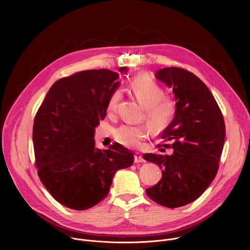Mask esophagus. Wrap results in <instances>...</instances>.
<instances>
[{
	"mask_svg": "<svg viewBox=\"0 0 250 250\" xmlns=\"http://www.w3.org/2000/svg\"><path fill=\"white\" fill-rule=\"evenodd\" d=\"M134 162H136V163H139V162H146V160H145V158H144V156H142L140 153H135V155H134Z\"/></svg>",
	"mask_w": 250,
	"mask_h": 250,
	"instance_id": "1",
	"label": "esophagus"
}]
</instances>
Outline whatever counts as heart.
Instances as JSON below:
<instances>
[{
    "label": "heart",
    "mask_w": 250,
    "mask_h": 250,
    "mask_svg": "<svg viewBox=\"0 0 250 250\" xmlns=\"http://www.w3.org/2000/svg\"><path fill=\"white\" fill-rule=\"evenodd\" d=\"M129 90L146 108V120L153 128H163L171 123L175 115V103L164 97V90L156 82L145 75H138L130 81ZM121 99L122 92L113 91L106 101V112L114 114ZM150 131L147 125H124L116 130V138L125 146L138 147L149 136Z\"/></svg>",
    "instance_id": "heart-1"
}]
</instances>
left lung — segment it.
I'll use <instances>...</instances> for the list:
<instances>
[{
    "instance_id": "obj_1",
    "label": "left lung",
    "mask_w": 250,
    "mask_h": 250,
    "mask_svg": "<svg viewBox=\"0 0 250 250\" xmlns=\"http://www.w3.org/2000/svg\"><path fill=\"white\" fill-rule=\"evenodd\" d=\"M156 79L172 89L176 110L171 124L161 133L170 155L146 153V161L162 169L159 182L146 189L157 204L173 208L197 200L215 179L225 145L223 114L205 83L189 71L167 67L158 70Z\"/></svg>"
}]
</instances>
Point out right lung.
Masks as SVG:
<instances>
[{"label": "right lung", "mask_w": 250, "mask_h": 250, "mask_svg": "<svg viewBox=\"0 0 250 250\" xmlns=\"http://www.w3.org/2000/svg\"><path fill=\"white\" fill-rule=\"evenodd\" d=\"M126 73L127 67H121ZM120 75L108 69L87 70L57 80L35 115L32 141L40 179L61 205L90 208L109 194L116 172L133 163V153L118 142L95 146V127Z\"/></svg>", "instance_id": "1"}]
</instances>
